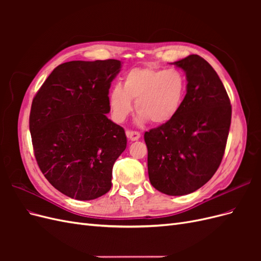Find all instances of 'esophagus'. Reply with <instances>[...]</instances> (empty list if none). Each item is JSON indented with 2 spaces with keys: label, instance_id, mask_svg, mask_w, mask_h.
<instances>
[{
  "label": "esophagus",
  "instance_id": "obj_1",
  "mask_svg": "<svg viewBox=\"0 0 261 261\" xmlns=\"http://www.w3.org/2000/svg\"><path fill=\"white\" fill-rule=\"evenodd\" d=\"M126 136H127V138L132 141L138 140L140 138V133L135 130H126Z\"/></svg>",
  "mask_w": 261,
  "mask_h": 261
}]
</instances>
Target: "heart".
<instances>
[{
  "label": "heart",
  "mask_w": 261,
  "mask_h": 261,
  "mask_svg": "<svg viewBox=\"0 0 261 261\" xmlns=\"http://www.w3.org/2000/svg\"><path fill=\"white\" fill-rule=\"evenodd\" d=\"M186 90V78L176 69L138 67L125 75L123 87H113L109 103L117 123L127 118L133 108L132 100H135L139 123L150 121L154 125H164L178 114Z\"/></svg>",
  "instance_id": "1"
}]
</instances>
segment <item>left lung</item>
Wrapping results in <instances>:
<instances>
[{
	"label": "left lung",
	"instance_id": "obj_1",
	"mask_svg": "<svg viewBox=\"0 0 261 261\" xmlns=\"http://www.w3.org/2000/svg\"><path fill=\"white\" fill-rule=\"evenodd\" d=\"M184 70L185 99L173 121L145 133L151 185L170 196L203 186L222 161L232 107L209 63L197 54L171 63Z\"/></svg>",
	"mask_w": 261,
	"mask_h": 261
}]
</instances>
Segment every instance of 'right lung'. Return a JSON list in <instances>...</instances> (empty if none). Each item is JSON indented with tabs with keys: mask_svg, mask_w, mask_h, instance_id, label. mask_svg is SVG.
<instances>
[{
	"mask_svg": "<svg viewBox=\"0 0 261 261\" xmlns=\"http://www.w3.org/2000/svg\"><path fill=\"white\" fill-rule=\"evenodd\" d=\"M121 61H72L53 69L31 105L37 163L70 198L92 200L112 186L113 164L126 148L123 127L109 120V89Z\"/></svg>",
	"mask_w": 261,
	"mask_h": 261,
	"instance_id": "obj_1",
	"label": "right lung"
}]
</instances>
